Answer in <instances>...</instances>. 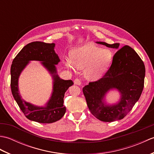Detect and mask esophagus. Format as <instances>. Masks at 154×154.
Listing matches in <instances>:
<instances>
[{
	"label": "esophagus",
	"mask_w": 154,
	"mask_h": 154,
	"mask_svg": "<svg viewBox=\"0 0 154 154\" xmlns=\"http://www.w3.org/2000/svg\"><path fill=\"white\" fill-rule=\"evenodd\" d=\"M74 84L75 85H81V81L79 79H75L74 80Z\"/></svg>",
	"instance_id": "obj_1"
}]
</instances>
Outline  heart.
<instances>
[{"label": "heart", "mask_w": 154, "mask_h": 154, "mask_svg": "<svg viewBox=\"0 0 154 154\" xmlns=\"http://www.w3.org/2000/svg\"><path fill=\"white\" fill-rule=\"evenodd\" d=\"M112 60V53L91 44L75 49L71 60L66 59L65 65L73 69L74 67L85 69V76L89 80L99 79L109 68Z\"/></svg>", "instance_id": "heart-1"}]
</instances>
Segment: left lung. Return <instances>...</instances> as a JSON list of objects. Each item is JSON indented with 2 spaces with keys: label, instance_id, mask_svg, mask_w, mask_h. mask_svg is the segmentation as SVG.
<instances>
[{
  "label": "left lung",
  "instance_id": "left-lung-1",
  "mask_svg": "<svg viewBox=\"0 0 154 154\" xmlns=\"http://www.w3.org/2000/svg\"><path fill=\"white\" fill-rule=\"evenodd\" d=\"M97 44L119 48V43ZM145 65L138 54L128 45H124L114 55L112 62L104 76L83 88L87 106L91 114L103 122L122 119L140 99L144 86ZM116 88L121 93L120 102L112 106H104V95L110 89Z\"/></svg>",
  "mask_w": 154,
  "mask_h": 154
}]
</instances>
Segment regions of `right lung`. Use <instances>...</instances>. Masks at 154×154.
I'll list each match as a JSON object with an SVG mask.
<instances>
[{
	"mask_svg": "<svg viewBox=\"0 0 154 154\" xmlns=\"http://www.w3.org/2000/svg\"><path fill=\"white\" fill-rule=\"evenodd\" d=\"M55 44L33 42L23 48L13 60L11 68V87L13 97L28 119L39 123L49 124L60 120L65 113L63 97L68 88L73 85L71 80H63L57 74V65L60 58L54 51ZM41 60L54 78V89L51 99L45 107H35L22 100L18 92L17 81L21 71L29 60Z\"/></svg>",
	"mask_w": 154,
	"mask_h": 154,
	"instance_id": "right-lung-1",
	"label": "right lung"
}]
</instances>
